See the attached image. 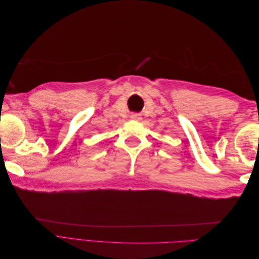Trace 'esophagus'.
<instances>
[{"mask_svg": "<svg viewBox=\"0 0 259 259\" xmlns=\"http://www.w3.org/2000/svg\"><path fill=\"white\" fill-rule=\"evenodd\" d=\"M131 119L139 121L140 119H142V116H140V114H138V113H132L131 114Z\"/></svg>", "mask_w": 259, "mask_h": 259, "instance_id": "esophagus-1", "label": "esophagus"}]
</instances>
